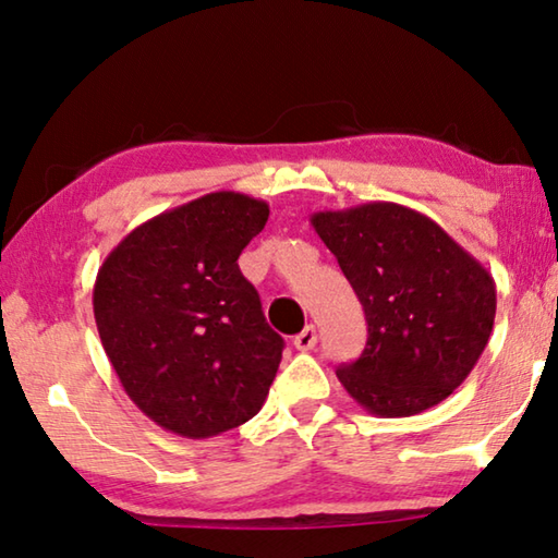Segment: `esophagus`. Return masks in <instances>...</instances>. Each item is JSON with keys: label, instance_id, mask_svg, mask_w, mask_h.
<instances>
[{"label": "esophagus", "instance_id": "34e87169", "mask_svg": "<svg viewBox=\"0 0 558 558\" xmlns=\"http://www.w3.org/2000/svg\"><path fill=\"white\" fill-rule=\"evenodd\" d=\"M315 343H318V332H315L313 326H307L305 330H301L293 338V345L298 348V351H311V348H315Z\"/></svg>", "mask_w": 558, "mask_h": 558}]
</instances>
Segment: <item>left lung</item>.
Listing matches in <instances>:
<instances>
[{"label": "left lung", "mask_w": 558, "mask_h": 558, "mask_svg": "<svg viewBox=\"0 0 558 558\" xmlns=\"http://www.w3.org/2000/svg\"><path fill=\"white\" fill-rule=\"evenodd\" d=\"M311 226L368 323L359 361L336 376L384 418L434 409L481 359L496 318L492 272L426 215L396 203L313 213Z\"/></svg>", "instance_id": "left-lung-1"}]
</instances>
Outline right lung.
<instances>
[{
    "mask_svg": "<svg viewBox=\"0 0 558 558\" xmlns=\"http://www.w3.org/2000/svg\"><path fill=\"white\" fill-rule=\"evenodd\" d=\"M263 199L220 190L130 232L97 270L99 340L124 393L185 438L243 426L282 359L238 257L265 228Z\"/></svg>",
    "mask_w": 558,
    "mask_h": 558,
    "instance_id": "1",
    "label": "right lung"
}]
</instances>
